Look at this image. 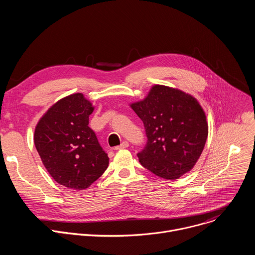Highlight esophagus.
<instances>
[{
  "mask_svg": "<svg viewBox=\"0 0 255 255\" xmlns=\"http://www.w3.org/2000/svg\"><path fill=\"white\" fill-rule=\"evenodd\" d=\"M129 146V143L127 142V141H123L120 145H119V146H116L114 149L115 150H119V149H124V148H127Z\"/></svg>",
  "mask_w": 255,
  "mask_h": 255,
  "instance_id": "34e87169",
  "label": "esophagus"
}]
</instances>
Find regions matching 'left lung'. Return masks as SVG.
I'll list each match as a JSON object with an SVG mask.
<instances>
[{"mask_svg": "<svg viewBox=\"0 0 255 255\" xmlns=\"http://www.w3.org/2000/svg\"><path fill=\"white\" fill-rule=\"evenodd\" d=\"M130 107L147 136L137 154L140 163L165 179H176L193 169L208 138L206 114L197 99L178 89L154 85Z\"/></svg>", "mask_w": 255, "mask_h": 255, "instance_id": "obj_1", "label": "left lung"}]
</instances>
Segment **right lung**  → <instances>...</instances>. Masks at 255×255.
I'll use <instances>...</instances> for the list:
<instances>
[{
  "instance_id": "obj_1",
  "label": "right lung",
  "mask_w": 255,
  "mask_h": 255,
  "mask_svg": "<svg viewBox=\"0 0 255 255\" xmlns=\"http://www.w3.org/2000/svg\"><path fill=\"white\" fill-rule=\"evenodd\" d=\"M92 103L82 93L64 97L40 118L34 144L52 178L72 190H85L107 169L109 157L89 127Z\"/></svg>"
}]
</instances>
